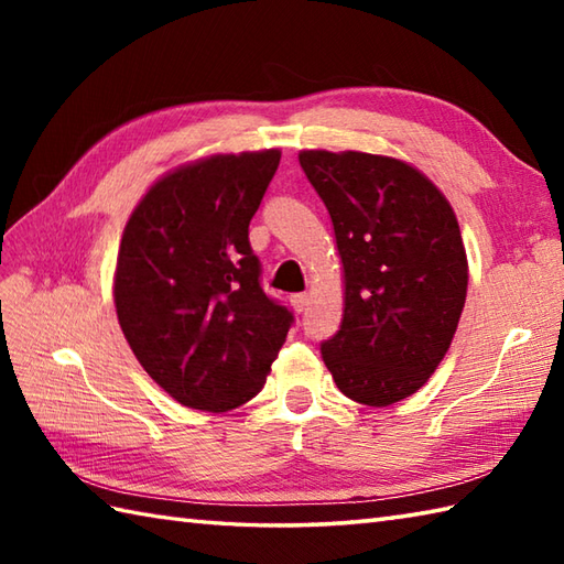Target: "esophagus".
<instances>
[{
	"label": "esophagus",
	"instance_id": "1",
	"mask_svg": "<svg viewBox=\"0 0 564 564\" xmlns=\"http://www.w3.org/2000/svg\"><path fill=\"white\" fill-rule=\"evenodd\" d=\"M307 303H310V297H307L305 293H295V295H291V305H293L295 313H305V310H307Z\"/></svg>",
	"mask_w": 564,
	"mask_h": 564
}]
</instances>
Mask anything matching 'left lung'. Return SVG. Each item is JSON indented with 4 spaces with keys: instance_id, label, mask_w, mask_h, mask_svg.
<instances>
[{
    "instance_id": "8db88e82",
    "label": "left lung",
    "mask_w": 564,
    "mask_h": 564,
    "mask_svg": "<svg viewBox=\"0 0 564 564\" xmlns=\"http://www.w3.org/2000/svg\"><path fill=\"white\" fill-rule=\"evenodd\" d=\"M344 263V319L322 341L337 388L361 404L410 398L446 356L467 293L460 227L414 166L366 152H301Z\"/></svg>"
}]
</instances>
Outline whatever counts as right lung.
Returning <instances> with one entry per match:
<instances>
[{
	"instance_id": "add662e5",
	"label": "right lung",
	"mask_w": 564,
	"mask_h": 564,
	"mask_svg": "<svg viewBox=\"0 0 564 564\" xmlns=\"http://www.w3.org/2000/svg\"><path fill=\"white\" fill-rule=\"evenodd\" d=\"M281 152L215 154L154 184L130 215L116 313L140 366L191 410L227 412L263 388L293 313L261 289L249 223Z\"/></svg>"
}]
</instances>
